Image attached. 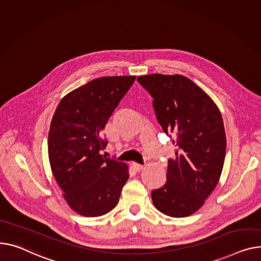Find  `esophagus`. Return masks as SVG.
I'll return each instance as SVG.
<instances>
[{"instance_id":"1","label":"esophagus","mask_w":261,"mask_h":261,"mask_svg":"<svg viewBox=\"0 0 261 261\" xmlns=\"http://www.w3.org/2000/svg\"><path fill=\"white\" fill-rule=\"evenodd\" d=\"M132 167H133V169H134L136 172H140V171H142V170L144 169V166H143V165L137 164V163H133V164H132Z\"/></svg>"}]
</instances>
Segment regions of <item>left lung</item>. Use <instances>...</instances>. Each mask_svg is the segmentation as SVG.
Wrapping results in <instances>:
<instances>
[{
	"label": "left lung",
	"mask_w": 261,
	"mask_h": 261,
	"mask_svg": "<svg viewBox=\"0 0 261 261\" xmlns=\"http://www.w3.org/2000/svg\"><path fill=\"white\" fill-rule=\"evenodd\" d=\"M153 97L156 118L175 145L168 161L167 182L152 191L154 206L171 217L195 213L218 184L225 156L221 113L190 79L174 74L137 77Z\"/></svg>",
	"instance_id": "1"
}]
</instances>
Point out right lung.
Listing matches in <instances>:
<instances>
[{
  "label": "right lung",
  "mask_w": 261,
  "mask_h": 261,
  "mask_svg": "<svg viewBox=\"0 0 261 261\" xmlns=\"http://www.w3.org/2000/svg\"><path fill=\"white\" fill-rule=\"evenodd\" d=\"M136 76L95 79L62 98L51 120L48 155L52 174L69 206L97 217L116 206L128 166L101 155V131Z\"/></svg>",
  "instance_id": "add662e5"
}]
</instances>
